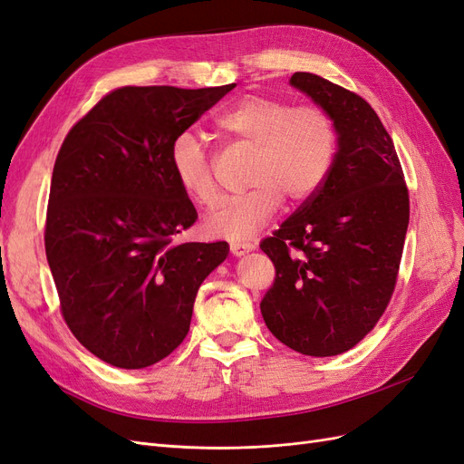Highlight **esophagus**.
I'll use <instances>...</instances> for the list:
<instances>
[{
	"mask_svg": "<svg viewBox=\"0 0 464 464\" xmlns=\"http://www.w3.org/2000/svg\"><path fill=\"white\" fill-rule=\"evenodd\" d=\"M251 249H254V246H251L249 242H230V251L234 256H244Z\"/></svg>",
	"mask_w": 464,
	"mask_h": 464,
	"instance_id": "34e87169",
	"label": "esophagus"
}]
</instances>
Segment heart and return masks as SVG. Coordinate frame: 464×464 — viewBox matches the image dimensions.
I'll use <instances>...</instances> for the list:
<instances>
[{
  "label": "heart",
  "instance_id": "obj_1",
  "mask_svg": "<svg viewBox=\"0 0 464 464\" xmlns=\"http://www.w3.org/2000/svg\"><path fill=\"white\" fill-rule=\"evenodd\" d=\"M224 135L254 149L249 162V191L222 201L205 218V232L232 242L256 236L283 207V198L298 205L325 184L331 172L339 130L329 110L304 104L294 106L286 98L247 94L215 118ZM168 164L186 195L201 205L218 198L217 179L207 147L193 131L174 137Z\"/></svg>",
  "mask_w": 464,
  "mask_h": 464
}]
</instances>
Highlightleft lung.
Wrapping results in <instances>:
<instances>
[{
  "instance_id": "1",
  "label": "left lung",
  "mask_w": 464,
  "mask_h": 464,
  "mask_svg": "<svg viewBox=\"0 0 464 464\" xmlns=\"http://www.w3.org/2000/svg\"><path fill=\"white\" fill-rule=\"evenodd\" d=\"M290 85L329 110L339 149L325 184L259 247L275 265L261 300L265 325L305 356L356 346L397 285L411 201L392 139L353 91L298 72Z\"/></svg>"
}]
</instances>
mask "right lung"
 <instances>
[{
  "label": "right lung",
  "mask_w": 464,
  "mask_h": 464,
  "mask_svg": "<svg viewBox=\"0 0 464 464\" xmlns=\"http://www.w3.org/2000/svg\"><path fill=\"white\" fill-rule=\"evenodd\" d=\"M236 85L121 87L102 96L53 164L44 246L75 339L123 370L186 339L195 296L228 244H176L198 210L168 164L174 137Z\"/></svg>",
  "instance_id": "obj_1"
}]
</instances>
